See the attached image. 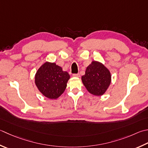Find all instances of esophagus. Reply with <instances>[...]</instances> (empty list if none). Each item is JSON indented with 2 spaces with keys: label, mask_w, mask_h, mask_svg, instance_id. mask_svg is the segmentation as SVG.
<instances>
[{
  "label": "esophagus",
  "mask_w": 148,
  "mask_h": 148,
  "mask_svg": "<svg viewBox=\"0 0 148 148\" xmlns=\"http://www.w3.org/2000/svg\"><path fill=\"white\" fill-rule=\"evenodd\" d=\"M73 76H74V77H78L80 76V75H79V74H73Z\"/></svg>",
  "instance_id": "esophagus-1"
}]
</instances>
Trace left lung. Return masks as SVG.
<instances>
[{
  "instance_id": "left-lung-1",
  "label": "left lung",
  "mask_w": 148,
  "mask_h": 148,
  "mask_svg": "<svg viewBox=\"0 0 148 148\" xmlns=\"http://www.w3.org/2000/svg\"><path fill=\"white\" fill-rule=\"evenodd\" d=\"M82 80L90 93L100 96L105 93L110 85L111 74L103 63L93 61L86 67Z\"/></svg>"
}]
</instances>
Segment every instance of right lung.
<instances>
[{
  "mask_svg": "<svg viewBox=\"0 0 148 148\" xmlns=\"http://www.w3.org/2000/svg\"><path fill=\"white\" fill-rule=\"evenodd\" d=\"M69 79L70 75L61 66L55 63L46 62L36 72L35 84L45 97L56 99L64 92Z\"/></svg>",
  "mask_w": 148,
  "mask_h": 148,
  "instance_id": "add662e5",
  "label": "right lung"
}]
</instances>
